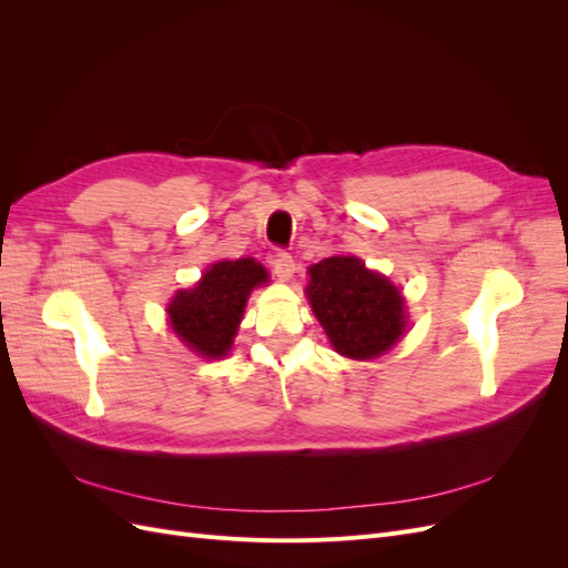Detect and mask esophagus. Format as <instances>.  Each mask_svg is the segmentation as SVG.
Instances as JSON below:
<instances>
[{"mask_svg": "<svg viewBox=\"0 0 568 568\" xmlns=\"http://www.w3.org/2000/svg\"><path fill=\"white\" fill-rule=\"evenodd\" d=\"M272 267H274V272H277V277L284 282H288L291 274H294V270H296L294 257H291V253H286V251H277L272 255Z\"/></svg>", "mask_w": 568, "mask_h": 568, "instance_id": "34e87169", "label": "esophagus"}]
</instances>
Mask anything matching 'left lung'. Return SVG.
<instances>
[{
	"label": "left lung",
	"mask_w": 568,
	"mask_h": 568,
	"mask_svg": "<svg viewBox=\"0 0 568 568\" xmlns=\"http://www.w3.org/2000/svg\"><path fill=\"white\" fill-rule=\"evenodd\" d=\"M305 294L332 346L346 357H379L405 332L400 291L355 255L313 265Z\"/></svg>",
	"instance_id": "left-lung-1"
}]
</instances>
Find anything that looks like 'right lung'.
I'll return each instance as SVG.
<instances>
[{"instance_id": "right-lung-1", "label": "right lung", "mask_w": 568, "mask_h": 568, "mask_svg": "<svg viewBox=\"0 0 568 568\" xmlns=\"http://www.w3.org/2000/svg\"><path fill=\"white\" fill-rule=\"evenodd\" d=\"M265 282L267 272L253 257L215 263L194 288L180 291L168 305L170 324L199 355L222 357L232 348L253 286Z\"/></svg>"}]
</instances>
